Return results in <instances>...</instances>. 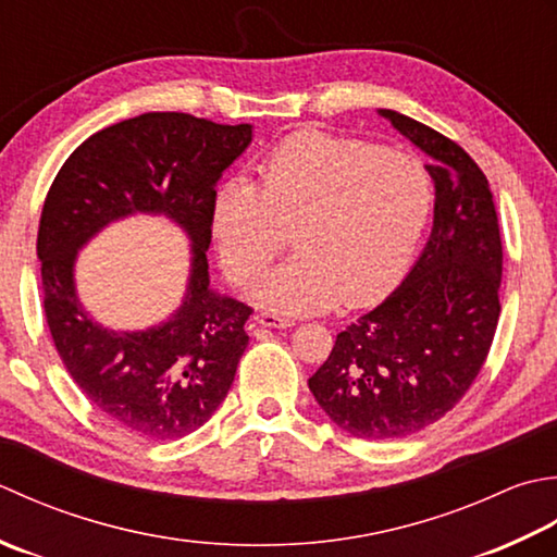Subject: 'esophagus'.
<instances>
[{
    "label": "esophagus",
    "instance_id": "esophagus-1",
    "mask_svg": "<svg viewBox=\"0 0 557 557\" xmlns=\"http://www.w3.org/2000/svg\"><path fill=\"white\" fill-rule=\"evenodd\" d=\"M255 322L262 326H269V329H288L295 324L290 317H281L274 312H259V314H255Z\"/></svg>",
    "mask_w": 557,
    "mask_h": 557
}]
</instances>
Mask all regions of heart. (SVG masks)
Here are the masks:
<instances>
[{
	"label": "heart",
	"mask_w": 557,
	"mask_h": 557,
	"mask_svg": "<svg viewBox=\"0 0 557 557\" xmlns=\"http://www.w3.org/2000/svg\"><path fill=\"white\" fill-rule=\"evenodd\" d=\"M430 203L433 187L416 158L302 129L259 163V187L231 180L215 189L211 231L235 283L262 271L286 245L283 231H293L298 255L249 286L262 308H360L401 278Z\"/></svg>",
	"instance_id": "heart-1"
}]
</instances>
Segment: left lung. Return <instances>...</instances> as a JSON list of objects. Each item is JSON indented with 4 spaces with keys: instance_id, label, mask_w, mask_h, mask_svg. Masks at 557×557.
Masks as SVG:
<instances>
[{
    "instance_id": "obj_1",
    "label": "left lung",
    "mask_w": 557,
    "mask_h": 557,
    "mask_svg": "<svg viewBox=\"0 0 557 557\" xmlns=\"http://www.w3.org/2000/svg\"><path fill=\"white\" fill-rule=\"evenodd\" d=\"M377 115L430 158L433 231L401 286L336 334L308 387L348 435L396 440L440 421L481 372L500 317L503 243L473 158L401 112Z\"/></svg>"
}]
</instances>
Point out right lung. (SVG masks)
I'll return each mask as SVG.
<instances>
[{
    "instance_id": "right-lung-1",
    "label": "right lung",
    "mask_w": 557,
    "mask_h": 557,
    "mask_svg": "<svg viewBox=\"0 0 557 557\" xmlns=\"http://www.w3.org/2000/svg\"><path fill=\"white\" fill-rule=\"evenodd\" d=\"M252 129L144 112L78 146L45 199L38 259L52 342L88 401L129 433L156 442L195 433L235 380L252 310L211 286L207 252L215 185L252 144ZM132 214H161L190 240L184 300L134 333L94 321L75 290L77 252Z\"/></svg>"
}]
</instances>
